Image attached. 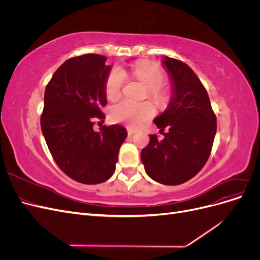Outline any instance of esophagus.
Segmentation results:
<instances>
[{
  "label": "esophagus",
  "instance_id": "esophagus-1",
  "mask_svg": "<svg viewBox=\"0 0 260 260\" xmlns=\"http://www.w3.org/2000/svg\"><path fill=\"white\" fill-rule=\"evenodd\" d=\"M127 131H128V136H129V137H132V136L136 133V130H133V129H131V128H127Z\"/></svg>",
  "mask_w": 260,
  "mask_h": 260
}]
</instances>
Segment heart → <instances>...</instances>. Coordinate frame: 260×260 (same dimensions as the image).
Masks as SVG:
<instances>
[{"label":"heart","mask_w":260,"mask_h":260,"mask_svg":"<svg viewBox=\"0 0 260 260\" xmlns=\"http://www.w3.org/2000/svg\"><path fill=\"white\" fill-rule=\"evenodd\" d=\"M131 75L147 88V96L156 105H162L166 101L161 86L165 82L162 70L153 62L138 61L131 67ZM125 82V73L121 68L115 67L108 74L105 82V94L108 100L115 101L120 96ZM154 115L153 106L146 103H137L130 100H122L109 109V118L114 122H123L131 128H137Z\"/></svg>","instance_id":"heart-1"}]
</instances>
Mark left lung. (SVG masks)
I'll list each match as a JSON object with an SVG mask.
<instances>
[{"mask_svg": "<svg viewBox=\"0 0 260 260\" xmlns=\"http://www.w3.org/2000/svg\"><path fill=\"white\" fill-rule=\"evenodd\" d=\"M171 81L172 95L167 109L154 119L164 139L151 135L141 152L146 174L165 185L184 183L206 164L217 131L216 115L206 89L185 62L162 57Z\"/></svg>", "mask_w": 260, "mask_h": 260, "instance_id": "left-lung-1", "label": "left lung"}]
</instances>
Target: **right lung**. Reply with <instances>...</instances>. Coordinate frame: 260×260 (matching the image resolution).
I'll use <instances>...</instances> for the list:
<instances>
[{
    "label": "right lung",
    "instance_id": "right-lung-1",
    "mask_svg": "<svg viewBox=\"0 0 260 260\" xmlns=\"http://www.w3.org/2000/svg\"><path fill=\"white\" fill-rule=\"evenodd\" d=\"M99 54L67 59L44 92L41 129L57 166L77 182L98 184L111 178L118 152L127 138L122 125L93 130L107 104L105 82L112 66Z\"/></svg>",
    "mask_w": 260,
    "mask_h": 260
}]
</instances>
